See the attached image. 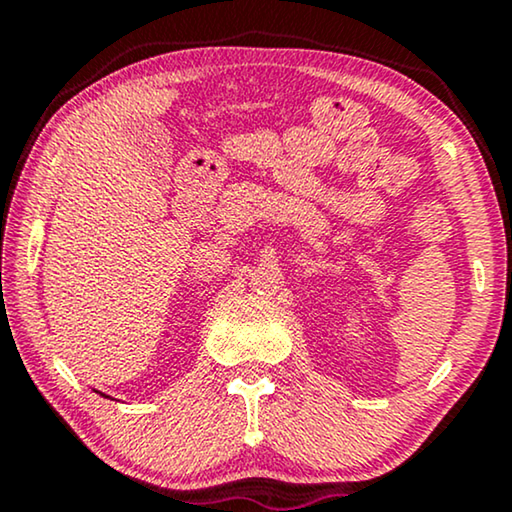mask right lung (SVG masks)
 <instances>
[{
	"mask_svg": "<svg viewBox=\"0 0 512 512\" xmlns=\"http://www.w3.org/2000/svg\"><path fill=\"white\" fill-rule=\"evenodd\" d=\"M100 393V391H98ZM100 395H105V393H100ZM105 398H109V395H105Z\"/></svg>",
	"mask_w": 512,
	"mask_h": 512,
	"instance_id": "obj_1",
	"label": "right lung"
}]
</instances>
